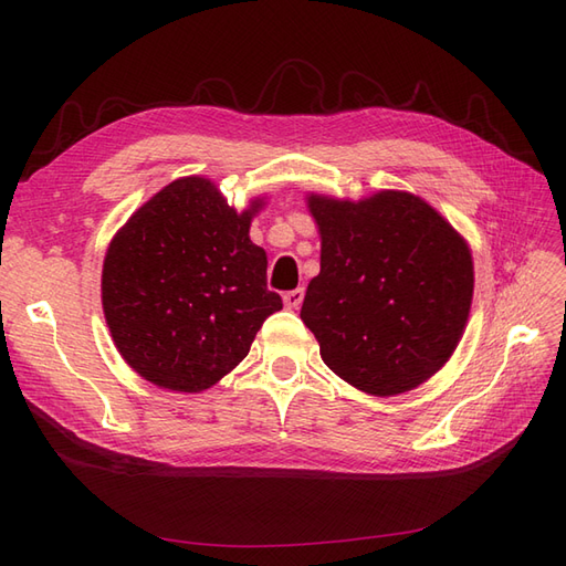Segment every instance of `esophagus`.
<instances>
[{"mask_svg": "<svg viewBox=\"0 0 566 566\" xmlns=\"http://www.w3.org/2000/svg\"><path fill=\"white\" fill-rule=\"evenodd\" d=\"M302 300H304V287H297V290H287V293L283 295V304L287 306V310H300Z\"/></svg>", "mask_w": 566, "mask_h": 566, "instance_id": "esophagus-1", "label": "esophagus"}]
</instances>
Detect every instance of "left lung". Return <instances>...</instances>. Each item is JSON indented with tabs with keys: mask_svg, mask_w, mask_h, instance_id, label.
Masks as SVG:
<instances>
[{
	"mask_svg": "<svg viewBox=\"0 0 566 566\" xmlns=\"http://www.w3.org/2000/svg\"><path fill=\"white\" fill-rule=\"evenodd\" d=\"M321 273L302 321L342 380L375 397L422 385L449 361L470 314L474 273L465 241L418 196L361 202L312 196Z\"/></svg>",
	"mask_w": 566,
	"mask_h": 566,
	"instance_id": "1",
	"label": "left lung"
}]
</instances>
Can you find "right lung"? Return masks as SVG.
I'll return each instance as SVG.
<instances>
[{"instance_id":"right-lung-1","label":"right lung","mask_w":566,"mask_h":566,"mask_svg":"<svg viewBox=\"0 0 566 566\" xmlns=\"http://www.w3.org/2000/svg\"><path fill=\"white\" fill-rule=\"evenodd\" d=\"M200 177L177 179L117 231L101 297L117 352L148 382L202 391L243 361L262 323L283 310L266 287V252Z\"/></svg>"}]
</instances>
